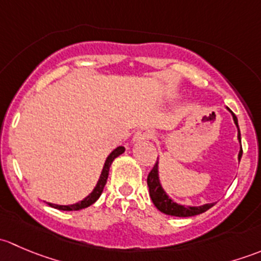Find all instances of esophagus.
<instances>
[{
    "instance_id": "esophagus-1",
    "label": "esophagus",
    "mask_w": 261,
    "mask_h": 261,
    "mask_svg": "<svg viewBox=\"0 0 261 261\" xmlns=\"http://www.w3.org/2000/svg\"><path fill=\"white\" fill-rule=\"evenodd\" d=\"M154 138V133L150 128H140L138 133L134 135V141L135 143H141V141L151 140Z\"/></svg>"
}]
</instances>
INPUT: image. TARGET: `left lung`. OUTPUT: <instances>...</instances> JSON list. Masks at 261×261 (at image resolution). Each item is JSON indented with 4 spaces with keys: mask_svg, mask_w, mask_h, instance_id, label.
I'll use <instances>...</instances> for the list:
<instances>
[{
    "mask_svg": "<svg viewBox=\"0 0 261 261\" xmlns=\"http://www.w3.org/2000/svg\"><path fill=\"white\" fill-rule=\"evenodd\" d=\"M228 111L232 114L233 121H235L239 130L238 138L239 140H241L238 117H236L235 114H233L230 109H228ZM241 155H243V147H241L240 152H239V162H240L241 159ZM147 187H149L150 198H151L152 203L155 204V207H156L160 212L165 213V215L177 216V217H191V216H196V215H199V213L206 212L207 210H210L211 207L215 206V203H207L204 204V206H199V207H186L173 202L172 199L167 196V193L163 191L162 186H160L159 175H158V160L154 164V167H152V169L150 170L149 175H147Z\"/></svg>",
    "mask_w": 261,
    "mask_h": 261,
    "instance_id": "1",
    "label": "left lung"
}]
</instances>
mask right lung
Returning <instances> with one entry per match:
<instances>
[{"mask_svg":"<svg viewBox=\"0 0 261 261\" xmlns=\"http://www.w3.org/2000/svg\"><path fill=\"white\" fill-rule=\"evenodd\" d=\"M123 151H125V147L118 146L117 149H115L114 151H112L111 154L109 155V158L106 159V163H105V167H103V170H102L101 178H99L98 183H97V186H96V188L93 189V192H92V193L89 194L87 198H84L83 201L78 202V203H75V204H70V206H59V204L48 203L49 206L54 207V208H57V210H62V211H78V210L86 208V207H89L91 204H93L94 202H96L97 199L99 198V196L102 194V192H103L105 186H106V183H107V178H109L110 167H111L112 162H114V160L118 156V155L122 154Z\"/></svg>","mask_w":261,"mask_h":261,"instance_id":"right-lung-1","label":"right lung"}]
</instances>
